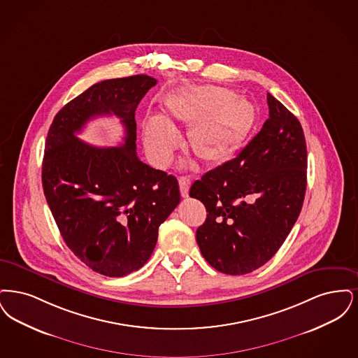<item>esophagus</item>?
<instances>
[{"label": "esophagus", "instance_id": "34e87169", "mask_svg": "<svg viewBox=\"0 0 358 358\" xmlns=\"http://www.w3.org/2000/svg\"><path fill=\"white\" fill-rule=\"evenodd\" d=\"M191 186V180L187 176H180L179 178V188H180V194L183 198L188 196V189Z\"/></svg>", "mask_w": 358, "mask_h": 358}]
</instances>
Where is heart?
<instances>
[{
	"label": "heart",
	"mask_w": 358,
	"mask_h": 358,
	"mask_svg": "<svg viewBox=\"0 0 358 358\" xmlns=\"http://www.w3.org/2000/svg\"><path fill=\"white\" fill-rule=\"evenodd\" d=\"M255 120L254 106L231 90L196 85L167 96L163 117L147 116L141 132L147 155L157 167L170 166L182 144L178 125L188 127L187 145L202 163L222 164L248 139Z\"/></svg>",
	"instance_id": "b5f03b06"
}]
</instances>
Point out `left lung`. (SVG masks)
<instances>
[{
    "mask_svg": "<svg viewBox=\"0 0 358 358\" xmlns=\"http://www.w3.org/2000/svg\"><path fill=\"white\" fill-rule=\"evenodd\" d=\"M268 119L234 157L194 182L189 196L204 204L196 230L204 259L220 273L243 275L278 251L301 213L308 151L296 116L267 94Z\"/></svg>",
    "mask_w": 358,
    "mask_h": 358,
    "instance_id": "8db88e82",
    "label": "left lung"
}]
</instances>
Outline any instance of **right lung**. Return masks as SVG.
Here are the masks:
<instances>
[{
	"label": "right lung",
	"mask_w": 358,
	"mask_h": 358,
	"mask_svg": "<svg viewBox=\"0 0 358 358\" xmlns=\"http://www.w3.org/2000/svg\"><path fill=\"white\" fill-rule=\"evenodd\" d=\"M156 85L147 75L96 83L65 104L48 131L43 188L66 246L96 273L124 277L145 264L159 226L180 202L175 176L136 155L135 110ZM115 114L125 143L101 149L76 136L91 118Z\"/></svg>",
	"instance_id": "obj_1"
}]
</instances>
